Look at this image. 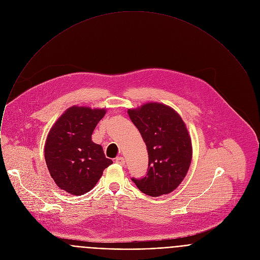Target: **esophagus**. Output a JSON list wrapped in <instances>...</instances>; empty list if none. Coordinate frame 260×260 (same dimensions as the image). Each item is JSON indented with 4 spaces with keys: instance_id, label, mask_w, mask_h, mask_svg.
<instances>
[{
    "instance_id": "esophagus-1",
    "label": "esophagus",
    "mask_w": 260,
    "mask_h": 260,
    "mask_svg": "<svg viewBox=\"0 0 260 260\" xmlns=\"http://www.w3.org/2000/svg\"><path fill=\"white\" fill-rule=\"evenodd\" d=\"M115 162L119 164L120 166H124V165H125V159H124V157L119 156V157H116V158H115Z\"/></svg>"
}]
</instances>
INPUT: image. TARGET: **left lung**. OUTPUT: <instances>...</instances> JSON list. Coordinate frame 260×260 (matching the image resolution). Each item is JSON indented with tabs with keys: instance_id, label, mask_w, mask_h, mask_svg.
<instances>
[{
	"instance_id": "1",
	"label": "left lung",
	"mask_w": 260,
	"mask_h": 260,
	"mask_svg": "<svg viewBox=\"0 0 260 260\" xmlns=\"http://www.w3.org/2000/svg\"><path fill=\"white\" fill-rule=\"evenodd\" d=\"M148 151L147 173L131 179L150 197L167 194L184 178L191 160V142L180 116L171 107L148 103L128 111Z\"/></svg>"
}]
</instances>
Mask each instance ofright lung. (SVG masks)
<instances>
[{
  "label": "right lung",
  "mask_w": 260,
  "mask_h": 260,
  "mask_svg": "<svg viewBox=\"0 0 260 260\" xmlns=\"http://www.w3.org/2000/svg\"><path fill=\"white\" fill-rule=\"evenodd\" d=\"M105 109L74 106L50 129L44 149L49 173L57 186L75 196L89 191L113 161L91 134Z\"/></svg>",
  "instance_id": "add662e5"
}]
</instances>
